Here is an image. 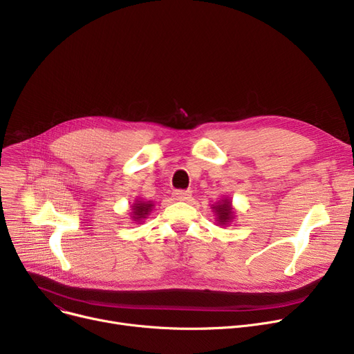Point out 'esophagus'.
<instances>
[{"mask_svg":"<svg viewBox=\"0 0 354 354\" xmlns=\"http://www.w3.org/2000/svg\"><path fill=\"white\" fill-rule=\"evenodd\" d=\"M191 192L189 191H175L174 192V199L176 201H188L191 199Z\"/></svg>","mask_w":354,"mask_h":354,"instance_id":"1","label":"esophagus"}]
</instances>
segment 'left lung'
<instances>
[{
    "label": "left lung",
    "instance_id": "left-lung-1",
    "mask_svg": "<svg viewBox=\"0 0 354 354\" xmlns=\"http://www.w3.org/2000/svg\"><path fill=\"white\" fill-rule=\"evenodd\" d=\"M212 212L215 214V222L216 225L228 227L235 218V209L232 207V199L228 196H224L216 202L215 205L211 207Z\"/></svg>",
    "mask_w": 354,
    "mask_h": 354
}]
</instances>
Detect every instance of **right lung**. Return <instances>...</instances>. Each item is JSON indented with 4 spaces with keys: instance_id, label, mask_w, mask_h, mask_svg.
I'll return each mask as SVG.
<instances>
[{
    "instance_id": "obj_1",
    "label": "right lung",
    "mask_w": 354,
    "mask_h": 354,
    "mask_svg": "<svg viewBox=\"0 0 354 354\" xmlns=\"http://www.w3.org/2000/svg\"><path fill=\"white\" fill-rule=\"evenodd\" d=\"M153 202L152 201H143L142 198L135 199V203H132V212H130V218L135 221L136 224H142V222L147 218V215H151L152 208H153Z\"/></svg>"
}]
</instances>
